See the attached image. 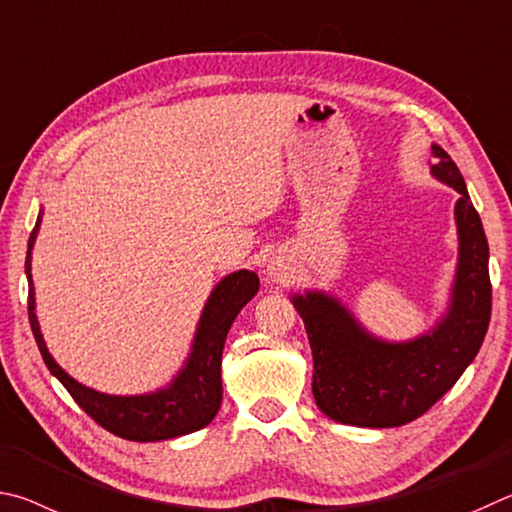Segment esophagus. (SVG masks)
<instances>
[{"mask_svg": "<svg viewBox=\"0 0 512 512\" xmlns=\"http://www.w3.org/2000/svg\"><path fill=\"white\" fill-rule=\"evenodd\" d=\"M267 274H270L272 281L283 283L285 279H288V267H283L281 263H272L270 265V272H267Z\"/></svg>", "mask_w": 512, "mask_h": 512, "instance_id": "esophagus-1", "label": "esophagus"}]
</instances>
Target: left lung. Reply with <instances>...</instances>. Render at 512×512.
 <instances>
[{
	"mask_svg": "<svg viewBox=\"0 0 512 512\" xmlns=\"http://www.w3.org/2000/svg\"><path fill=\"white\" fill-rule=\"evenodd\" d=\"M432 175L459 193V263L445 315L407 342L371 335L333 294H292L312 348V393L328 418L355 427L407 425L441 400L477 357L492 310L488 240L461 170L432 146Z\"/></svg>",
	"mask_w": 512,
	"mask_h": 512,
	"instance_id": "1",
	"label": "left lung"
}]
</instances>
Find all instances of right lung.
I'll return each mask as SVG.
<instances>
[{
  "mask_svg": "<svg viewBox=\"0 0 512 512\" xmlns=\"http://www.w3.org/2000/svg\"><path fill=\"white\" fill-rule=\"evenodd\" d=\"M42 222V211L38 213V222L31 231L29 249H26V279H29V321L35 342L42 353L51 375L62 382L78 407L92 416L98 425L114 436L125 441L155 443L168 441L184 434L197 432L211 423L218 414L222 402V348L227 339L229 328L238 312L256 297L258 276L249 270L233 272L215 285L204 310L197 321V330L193 337L191 353L179 373L170 380L164 389L141 396H110L71 378L62 366L53 360L44 337L40 333L38 315H35V290L31 279V251L38 238Z\"/></svg>",
  "mask_w": 512,
  "mask_h": 512,
  "instance_id": "add662e5",
  "label": "right lung"
}]
</instances>
